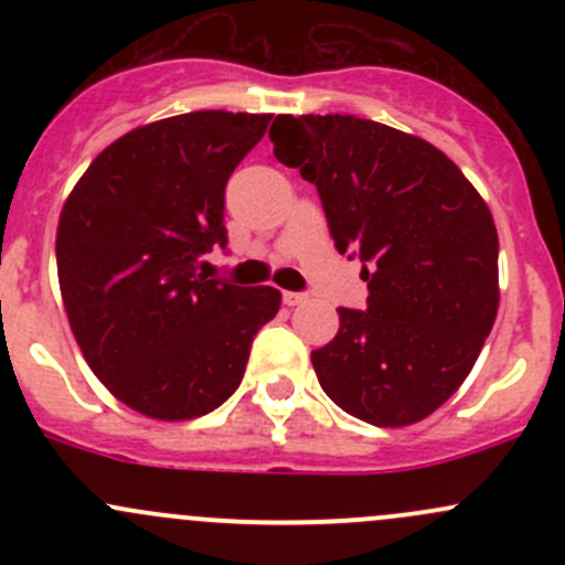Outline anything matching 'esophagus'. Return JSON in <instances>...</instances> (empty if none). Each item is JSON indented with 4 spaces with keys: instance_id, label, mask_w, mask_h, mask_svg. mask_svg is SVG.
Masks as SVG:
<instances>
[{
    "instance_id": "obj_1",
    "label": "esophagus",
    "mask_w": 565,
    "mask_h": 565,
    "mask_svg": "<svg viewBox=\"0 0 565 565\" xmlns=\"http://www.w3.org/2000/svg\"><path fill=\"white\" fill-rule=\"evenodd\" d=\"M306 300H309V295L306 292H284V303L287 306H300L306 303Z\"/></svg>"
}]
</instances>
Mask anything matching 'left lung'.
<instances>
[{"instance_id":"1","label":"left lung","mask_w":565,"mask_h":565,"mask_svg":"<svg viewBox=\"0 0 565 565\" xmlns=\"http://www.w3.org/2000/svg\"><path fill=\"white\" fill-rule=\"evenodd\" d=\"M273 156L315 182L339 254L363 262L366 311L311 363L344 413L409 426L470 374L498 317V230L481 193L429 141L352 114H281Z\"/></svg>"}]
</instances>
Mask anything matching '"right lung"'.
<instances>
[{
	"label": "right lung",
	"mask_w": 565,
	"mask_h": 565,
	"mask_svg": "<svg viewBox=\"0 0 565 565\" xmlns=\"http://www.w3.org/2000/svg\"><path fill=\"white\" fill-rule=\"evenodd\" d=\"M273 114L191 111L119 136L62 207L56 273L95 377L158 420H188L241 385L281 292L204 276L226 248L224 188Z\"/></svg>",
	"instance_id": "obj_1"
}]
</instances>
